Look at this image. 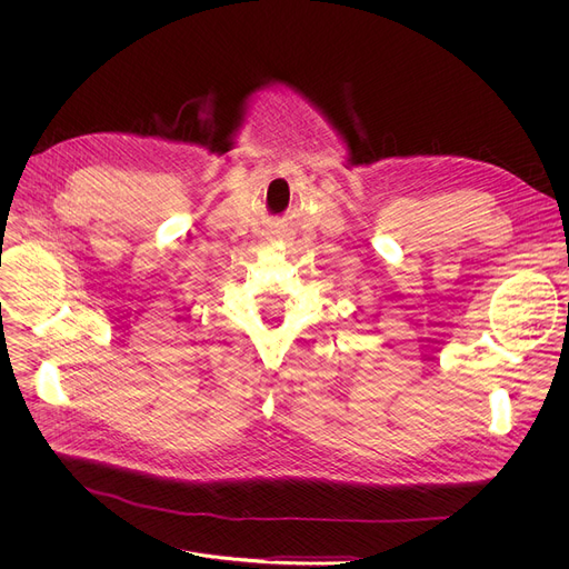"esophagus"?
<instances>
[{"instance_id":"34e87169","label":"esophagus","mask_w":569,"mask_h":569,"mask_svg":"<svg viewBox=\"0 0 569 569\" xmlns=\"http://www.w3.org/2000/svg\"><path fill=\"white\" fill-rule=\"evenodd\" d=\"M277 239H279V237H277Z\"/></svg>"}]
</instances>
